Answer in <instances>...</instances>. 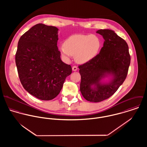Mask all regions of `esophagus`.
<instances>
[{
    "mask_svg": "<svg viewBox=\"0 0 147 147\" xmlns=\"http://www.w3.org/2000/svg\"><path fill=\"white\" fill-rule=\"evenodd\" d=\"M77 69H78V67H77V66H76V65H74V66L72 67V70H73L74 71H77Z\"/></svg>",
    "mask_w": 147,
    "mask_h": 147,
    "instance_id": "34e87169",
    "label": "esophagus"
}]
</instances>
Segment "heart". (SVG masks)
Here are the masks:
<instances>
[{
  "label": "heart",
  "mask_w": 147,
  "mask_h": 147,
  "mask_svg": "<svg viewBox=\"0 0 147 147\" xmlns=\"http://www.w3.org/2000/svg\"><path fill=\"white\" fill-rule=\"evenodd\" d=\"M101 46V40L97 36L78 34L68 37L59 50L64 58L68 59L75 55L78 62L85 63L97 55Z\"/></svg>",
  "instance_id": "b5f03b06"
}]
</instances>
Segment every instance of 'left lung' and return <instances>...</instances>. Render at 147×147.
Returning <instances> with one entry per match:
<instances>
[{
	"mask_svg": "<svg viewBox=\"0 0 147 147\" xmlns=\"http://www.w3.org/2000/svg\"><path fill=\"white\" fill-rule=\"evenodd\" d=\"M97 33L105 40L100 53L79 65L81 93L85 100L93 102L105 100L117 92L126 79L131 61L125 40L111 30L100 29ZM106 74H112L113 79L109 84H100V80ZM92 85L96 88H92Z\"/></svg>",
	"mask_w": 147,
	"mask_h": 147,
	"instance_id": "8db88e82",
	"label": "left lung"
}]
</instances>
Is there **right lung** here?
<instances>
[{
    "instance_id": "add662e5",
    "label": "right lung",
    "mask_w": 147,
    "mask_h": 147,
    "mask_svg": "<svg viewBox=\"0 0 147 147\" xmlns=\"http://www.w3.org/2000/svg\"><path fill=\"white\" fill-rule=\"evenodd\" d=\"M58 29L38 24L21 36L15 61L24 88L41 100L48 101L60 93L70 65L63 63L58 49Z\"/></svg>"
}]
</instances>
